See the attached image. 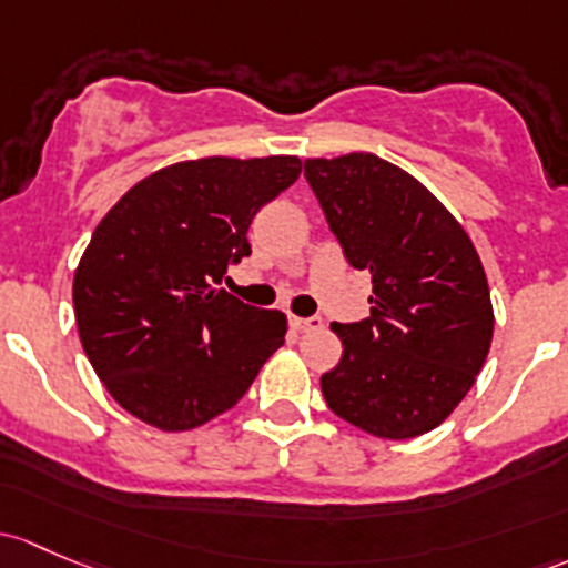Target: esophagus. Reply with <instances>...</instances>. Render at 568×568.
I'll use <instances>...</instances> for the list:
<instances>
[{
	"instance_id": "obj_1",
	"label": "esophagus",
	"mask_w": 568,
	"mask_h": 568,
	"mask_svg": "<svg viewBox=\"0 0 568 568\" xmlns=\"http://www.w3.org/2000/svg\"><path fill=\"white\" fill-rule=\"evenodd\" d=\"M288 324H291V329H296V332H315V329H321V326H324V321H321V318H300V315H291Z\"/></svg>"
}]
</instances>
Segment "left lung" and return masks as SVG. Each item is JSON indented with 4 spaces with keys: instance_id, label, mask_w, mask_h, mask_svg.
<instances>
[{
    "instance_id": "8db88e82",
    "label": "left lung",
    "mask_w": 568,
    "mask_h": 568,
    "mask_svg": "<svg viewBox=\"0 0 568 568\" xmlns=\"http://www.w3.org/2000/svg\"><path fill=\"white\" fill-rule=\"evenodd\" d=\"M304 176L354 268L373 277L369 318L332 324L343 356L326 405L375 438L435 429L470 392L493 343V302L474 242L433 193L378 154L304 160Z\"/></svg>"
}]
</instances>
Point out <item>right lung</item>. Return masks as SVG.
Instances as JSON below:
<instances>
[{
  "label": "right lung",
  "instance_id": "add662e5",
  "mask_svg": "<svg viewBox=\"0 0 568 568\" xmlns=\"http://www.w3.org/2000/svg\"><path fill=\"white\" fill-rule=\"evenodd\" d=\"M302 174L294 154L165 165L109 209L73 277L83 354L128 414L163 433L234 408L288 321L217 288L255 212Z\"/></svg>",
  "mask_w": 568,
  "mask_h": 568
}]
</instances>
